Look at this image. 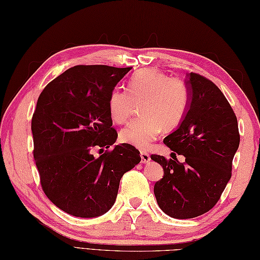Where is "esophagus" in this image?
I'll return each instance as SVG.
<instances>
[{
	"mask_svg": "<svg viewBox=\"0 0 260 260\" xmlns=\"http://www.w3.org/2000/svg\"><path fill=\"white\" fill-rule=\"evenodd\" d=\"M150 160V156L148 153L144 152V150H141V162L142 164H145V162H148Z\"/></svg>",
	"mask_w": 260,
	"mask_h": 260,
	"instance_id": "esophagus-1",
	"label": "esophagus"
}]
</instances>
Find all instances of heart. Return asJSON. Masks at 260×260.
Masks as SVG:
<instances>
[{
  "instance_id": "1",
  "label": "heart",
  "mask_w": 260,
  "mask_h": 260,
  "mask_svg": "<svg viewBox=\"0 0 260 260\" xmlns=\"http://www.w3.org/2000/svg\"><path fill=\"white\" fill-rule=\"evenodd\" d=\"M136 102H143V118L133 122L119 133L120 141L137 148H147L161 128L171 131L182 122L188 107L185 84L154 69L142 70L131 78L128 90L112 89L108 96V112L114 122L127 123Z\"/></svg>"
}]
</instances>
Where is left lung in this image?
Instances as JSON below:
<instances>
[{"mask_svg":"<svg viewBox=\"0 0 260 260\" xmlns=\"http://www.w3.org/2000/svg\"><path fill=\"white\" fill-rule=\"evenodd\" d=\"M188 107L179 127L164 138L185 161L153 154L164 176L155 183L160 209L173 218L187 219L212 209L232 177L234 155L239 146L237 117L225 95L205 76L187 75Z\"/></svg>","mask_w":260,"mask_h":260,"instance_id":"left-lung-1","label":"left lung"}]
</instances>
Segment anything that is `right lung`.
Masks as SVG:
<instances>
[{"mask_svg": "<svg viewBox=\"0 0 260 260\" xmlns=\"http://www.w3.org/2000/svg\"><path fill=\"white\" fill-rule=\"evenodd\" d=\"M132 68L76 65L42 90L32 117L33 156L42 189L72 216L92 218L115 203L120 178L141 161L138 149L116 145L107 101ZM94 148H107L100 158Z\"/></svg>", "mask_w": 260, "mask_h": 260, "instance_id": "add662e5", "label": "right lung"}]
</instances>
